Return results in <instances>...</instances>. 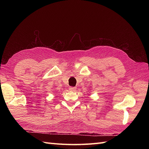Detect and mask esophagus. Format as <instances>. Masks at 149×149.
<instances>
[{"instance_id":"esophagus-1","label":"esophagus","mask_w":149,"mask_h":149,"mask_svg":"<svg viewBox=\"0 0 149 149\" xmlns=\"http://www.w3.org/2000/svg\"><path fill=\"white\" fill-rule=\"evenodd\" d=\"M75 89H76V88H75V87H70L69 88V90H71V91H75Z\"/></svg>"}]
</instances>
